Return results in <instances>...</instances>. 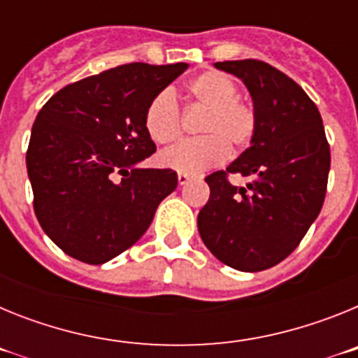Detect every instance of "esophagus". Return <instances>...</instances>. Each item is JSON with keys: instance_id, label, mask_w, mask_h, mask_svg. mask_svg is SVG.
Returning a JSON list of instances; mask_svg holds the SVG:
<instances>
[{"instance_id": "1", "label": "esophagus", "mask_w": 358, "mask_h": 358, "mask_svg": "<svg viewBox=\"0 0 358 358\" xmlns=\"http://www.w3.org/2000/svg\"><path fill=\"white\" fill-rule=\"evenodd\" d=\"M189 179L192 177L188 176V173H177V181H179V185H186V182H189Z\"/></svg>"}]
</instances>
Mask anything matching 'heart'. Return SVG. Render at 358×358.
<instances>
[{"mask_svg":"<svg viewBox=\"0 0 358 358\" xmlns=\"http://www.w3.org/2000/svg\"><path fill=\"white\" fill-rule=\"evenodd\" d=\"M192 106L204 107L199 122L201 138L188 140L159 154V163L179 173H199L220 164L231 147H245L256 131V113L238 98V85L222 71H204L185 85ZM148 136L159 145H170L181 136V113L170 91L152 98L145 113Z\"/></svg>","mask_w":358,"mask_h":358,"instance_id":"b5f03b06","label":"heart"}]
</instances>
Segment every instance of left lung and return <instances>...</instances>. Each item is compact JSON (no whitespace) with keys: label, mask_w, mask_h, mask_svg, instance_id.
Listing matches in <instances>:
<instances>
[{"label":"left lung","mask_w":358,"mask_h":358,"mask_svg":"<svg viewBox=\"0 0 358 358\" xmlns=\"http://www.w3.org/2000/svg\"><path fill=\"white\" fill-rule=\"evenodd\" d=\"M248 87L256 113L251 147L206 177L210 199L199 211L201 238L215 258L243 273L274 267L297 248L327 195L330 147L308 94L267 62H215ZM227 173L250 177L233 187Z\"/></svg>","instance_id":"8db88e82"}]
</instances>
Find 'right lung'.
Instances as JSON below:
<instances>
[{"label": "right lung", "instance_id": "obj_1", "mask_svg": "<svg viewBox=\"0 0 358 358\" xmlns=\"http://www.w3.org/2000/svg\"><path fill=\"white\" fill-rule=\"evenodd\" d=\"M186 69L123 64L66 85L39 110L27 152L34 210L75 260L102 265L122 255L177 188L173 170L138 164L156 152L148 103Z\"/></svg>", "mask_w": 358, "mask_h": 358}]
</instances>
